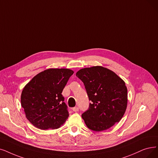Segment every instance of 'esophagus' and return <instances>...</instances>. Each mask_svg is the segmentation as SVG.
<instances>
[{"label":"esophagus","instance_id":"1","mask_svg":"<svg viewBox=\"0 0 158 158\" xmlns=\"http://www.w3.org/2000/svg\"><path fill=\"white\" fill-rule=\"evenodd\" d=\"M78 107H74V108H73V111H74V112H77V111H78Z\"/></svg>","mask_w":158,"mask_h":158}]
</instances>
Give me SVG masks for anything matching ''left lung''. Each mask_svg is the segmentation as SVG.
<instances>
[{"label":"left lung","instance_id":"1","mask_svg":"<svg viewBox=\"0 0 158 158\" xmlns=\"http://www.w3.org/2000/svg\"><path fill=\"white\" fill-rule=\"evenodd\" d=\"M83 81L89 100V108L81 117L89 129H109L123 118L127 108L128 93L124 81L102 66L86 67L77 74Z\"/></svg>","mask_w":158,"mask_h":158}]
</instances>
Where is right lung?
Listing matches in <instances>:
<instances>
[{"label": "right lung", "instance_id": "right-lung-1", "mask_svg": "<svg viewBox=\"0 0 158 158\" xmlns=\"http://www.w3.org/2000/svg\"><path fill=\"white\" fill-rule=\"evenodd\" d=\"M74 71L48 69L35 75L25 85L21 103L27 118L41 130L57 129L69 114L61 93Z\"/></svg>", "mask_w": 158, "mask_h": 158}]
</instances>
